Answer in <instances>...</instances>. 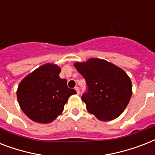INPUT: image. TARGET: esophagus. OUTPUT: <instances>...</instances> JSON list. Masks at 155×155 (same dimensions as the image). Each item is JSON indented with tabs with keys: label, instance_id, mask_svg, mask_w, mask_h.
<instances>
[{
	"label": "esophagus",
	"instance_id": "esophagus-1",
	"mask_svg": "<svg viewBox=\"0 0 155 155\" xmlns=\"http://www.w3.org/2000/svg\"><path fill=\"white\" fill-rule=\"evenodd\" d=\"M75 91H76V92H77V94L78 95L80 94V88H79V87H78V86H76V87H75Z\"/></svg>",
	"mask_w": 155,
	"mask_h": 155
}]
</instances>
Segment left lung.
<instances>
[{
	"instance_id": "8db88e82",
	"label": "left lung",
	"mask_w": 155,
	"mask_h": 155,
	"mask_svg": "<svg viewBox=\"0 0 155 155\" xmlns=\"http://www.w3.org/2000/svg\"><path fill=\"white\" fill-rule=\"evenodd\" d=\"M75 67L86 81L87 90L81 99L87 111L101 120H113L120 116L132 96L131 80L127 74L99 58L76 63Z\"/></svg>"
}]
</instances>
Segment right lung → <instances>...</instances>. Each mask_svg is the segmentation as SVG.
Wrapping results in <instances>:
<instances>
[{"mask_svg":"<svg viewBox=\"0 0 155 155\" xmlns=\"http://www.w3.org/2000/svg\"><path fill=\"white\" fill-rule=\"evenodd\" d=\"M61 69L45 64L24 78L18 86L17 97L21 110L31 120L39 123L53 121L63 112L68 98L76 93L61 79Z\"/></svg>","mask_w":155,"mask_h":155,"instance_id":"right-lung-1","label":"right lung"}]
</instances>
